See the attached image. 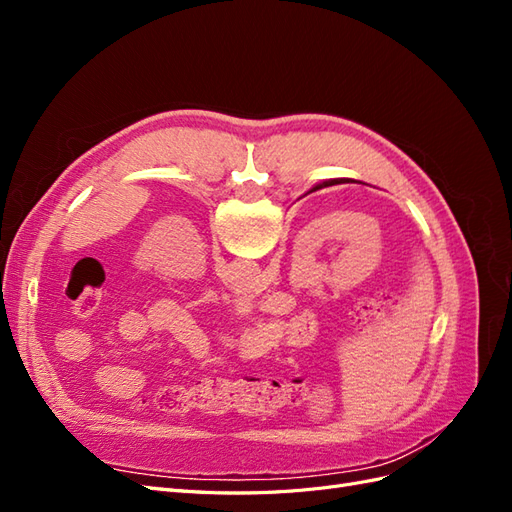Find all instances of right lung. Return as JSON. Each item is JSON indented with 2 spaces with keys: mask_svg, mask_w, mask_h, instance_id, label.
<instances>
[{
  "mask_svg": "<svg viewBox=\"0 0 512 512\" xmlns=\"http://www.w3.org/2000/svg\"><path fill=\"white\" fill-rule=\"evenodd\" d=\"M339 183H352V179H329V181H322V183L314 185V188L309 190L307 194H312V192H316V190H322V188H331V185H339Z\"/></svg>",
  "mask_w": 512,
  "mask_h": 512,
  "instance_id": "right-lung-1",
  "label": "right lung"
}]
</instances>
